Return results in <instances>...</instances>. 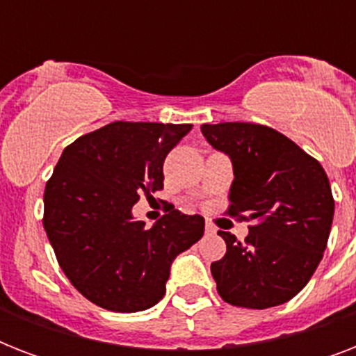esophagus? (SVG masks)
<instances>
[{
  "instance_id": "esophagus-1",
  "label": "esophagus",
  "mask_w": 356,
  "mask_h": 356,
  "mask_svg": "<svg viewBox=\"0 0 356 356\" xmlns=\"http://www.w3.org/2000/svg\"><path fill=\"white\" fill-rule=\"evenodd\" d=\"M205 231L207 234H216V227H214V223L211 220H207L205 222Z\"/></svg>"
}]
</instances>
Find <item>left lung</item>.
Segmentation results:
<instances>
[{"label":"left lung","mask_w":356,"mask_h":356,"mask_svg":"<svg viewBox=\"0 0 356 356\" xmlns=\"http://www.w3.org/2000/svg\"><path fill=\"white\" fill-rule=\"evenodd\" d=\"M214 149L233 162L229 216L253 220L245 242L225 231L222 260L211 264L223 301L270 309L298 296L323 259L334 216L325 170L296 142L266 125H201Z\"/></svg>","instance_id":"1"}]
</instances>
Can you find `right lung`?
<instances>
[{
    "label": "right lung",
    "instance_id": "1",
    "mask_svg": "<svg viewBox=\"0 0 356 356\" xmlns=\"http://www.w3.org/2000/svg\"><path fill=\"white\" fill-rule=\"evenodd\" d=\"M190 123L114 122L63 151L44 192V229L70 282L102 309L138 312L164 298L179 253L205 233L200 214L170 209L147 229L140 192L164 184L162 164Z\"/></svg>",
    "mask_w": 356,
    "mask_h": 356
}]
</instances>
